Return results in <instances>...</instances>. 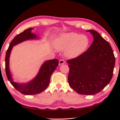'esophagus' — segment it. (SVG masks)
I'll use <instances>...</instances> for the list:
<instances>
[{"label":"esophagus","instance_id":"esophagus-1","mask_svg":"<svg viewBox=\"0 0 120 120\" xmlns=\"http://www.w3.org/2000/svg\"><path fill=\"white\" fill-rule=\"evenodd\" d=\"M65 60H60L59 61V65H63V64H65Z\"/></svg>","mask_w":120,"mask_h":120}]
</instances>
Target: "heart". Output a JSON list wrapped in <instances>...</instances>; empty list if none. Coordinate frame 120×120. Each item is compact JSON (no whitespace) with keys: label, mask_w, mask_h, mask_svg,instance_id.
Returning <instances> with one entry per match:
<instances>
[{"label":"heart","mask_w":120,"mask_h":120,"mask_svg":"<svg viewBox=\"0 0 120 120\" xmlns=\"http://www.w3.org/2000/svg\"><path fill=\"white\" fill-rule=\"evenodd\" d=\"M89 40L86 35L75 33L60 34L54 41L55 48L58 51H65L68 56L74 57L81 54L89 45Z\"/></svg>","instance_id":"1"}]
</instances>
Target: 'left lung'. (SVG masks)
I'll list each match as a JSON object with an SVG mask.
<instances>
[{
  "label": "left lung",
  "mask_w": 120,
  "mask_h": 120,
  "mask_svg": "<svg viewBox=\"0 0 120 120\" xmlns=\"http://www.w3.org/2000/svg\"><path fill=\"white\" fill-rule=\"evenodd\" d=\"M94 41L87 51L67 61L69 86L79 94L93 95L103 90L112 79L115 57L109 43L98 32L88 30Z\"/></svg>",
  "instance_id": "1"
}]
</instances>
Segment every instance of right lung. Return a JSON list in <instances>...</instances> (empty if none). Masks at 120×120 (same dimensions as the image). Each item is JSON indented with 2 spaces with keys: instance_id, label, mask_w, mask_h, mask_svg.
I'll return each instance as SVG.
<instances>
[{
  "instance_id": "add662e5",
  "label": "right lung",
  "mask_w": 120,
  "mask_h": 120,
  "mask_svg": "<svg viewBox=\"0 0 120 120\" xmlns=\"http://www.w3.org/2000/svg\"><path fill=\"white\" fill-rule=\"evenodd\" d=\"M34 28H29L15 37L11 41L5 55V72L8 80L18 91L23 94L31 95L39 94L47 89L50 82L52 74L58 65L57 59L48 60L44 62L33 79L27 82H16L12 77L10 69V57L11 51L14 46L27 40H39L37 34L32 33Z\"/></svg>"
}]
</instances>
